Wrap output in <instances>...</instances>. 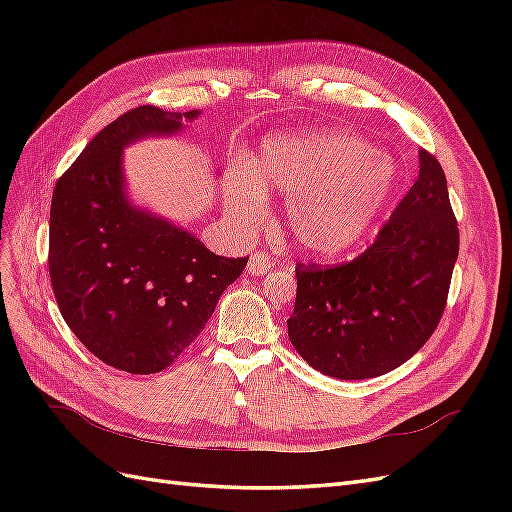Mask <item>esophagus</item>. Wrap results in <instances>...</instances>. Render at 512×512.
I'll list each match as a JSON object with an SVG mask.
<instances>
[{"mask_svg":"<svg viewBox=\"0 0 512 512\" xmlns=\"http://www.w3.org/2000/svg\"><path fill=\"white\" fill-rule=\"evenodd\" d=\"M271 267H273V258L265 252H254L250 256V260H247V273H252V275L267 273Z\"/></svg>","mask_w":512,"mask_h":512,"instance_id":"1","label":"esophagus"}]
</instances>
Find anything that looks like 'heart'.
<instances>
[{"mask_svg": "<svg viewBox=\"0 0 512 512\" xmlns=\"http://www.w3.org/2000/svg\"><path fill=\"white\" fill-rule=\"evenodd\" d=\"M395 188V164L384 151L335 130L277 134L260 147L254 170L226 177V207L241 226L265 215V190L290 194L286 222L301 250L337 256L374 226Z\"/></svg>", "mask_w": 512, "mask_h": 512, "instance_id": "1", "label": "heart"}]
</instances>
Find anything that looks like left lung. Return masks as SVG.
I'll list each match as a JSON object with an SVG mask.
<instances>
[{"mask_svg": "<svg viewBox=\"0 0 512 512\" xmlns=\"http://www.w3.org/2000/svg\"><path fill=\"white\" fill-rule=\"evenodd\" d=\"M459 228L440 162L421 170L376 241L350 262L297 269L288 337L324 376L365 380L393 371L425 346L444 314Z\"/></svg>", "mask_w": 512, "mask_h": 512, "instance_id": "1", "label": "left lung"}]
</instances>
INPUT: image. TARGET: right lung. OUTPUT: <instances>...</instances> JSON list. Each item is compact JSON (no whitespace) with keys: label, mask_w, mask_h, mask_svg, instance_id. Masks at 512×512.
<instances>
[{"label":"right lung","mask_w":512,"mask_h":512,"mask_svg":"<svg viewBox=\"0 0 512 512\" xmlns=\"http://www.w3.org/2000/svg\"><path fill=\"white\" fill-rule=\"evenodd\" d=\"M194 117L132 108L91 138L53 190L49 273L59 312L91 354L128 374L173 363L247 265L245 256H215L123 194L121 149Z\"/></svg>","instance_id":"1"}]
</instances>
